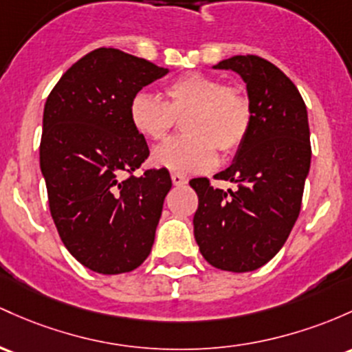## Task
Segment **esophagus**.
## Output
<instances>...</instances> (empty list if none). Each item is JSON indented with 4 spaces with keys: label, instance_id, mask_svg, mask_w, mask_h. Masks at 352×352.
<instances>
[{
    "label": "esophagus",
    "instance_id": "esophagus-1",
    "mask_svg": "<svg viewBox=\"0 0 352 352\" xmlns=\"http://www.w3.org/2000/svg\"><path fill=\"white\" fill-rule=\"evenodd\" d=\"M172 182H173V185H177V187H182V185L187 184L188 180L185 179L184 175H180V173L173 172V173H172Z\"/></svg>",
    "mask_w": 352,
    "mask_h": 352
}]
</instances>
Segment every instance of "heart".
Returning <instances> with one entry per match:
<instances>
[{"mask_svg": "<svg viewBox=\"0 0 352 352\" xmlns=\"http://www.w3.org/2000/svg\"><path fill=\"white\" fill-rule=\"evenodd\" d=\"M165 103L138 91L129 105L133 130L146 140H162L175 118H184V137L170 138L152 152V164L175 173L207 172L217 164V152L232 153L250 129V105L239 88L204 73H187L165 87Z\"/></svg>", "mask_w": 352, "mask_h": 352, "instance_id": "heart-1", "label": "heart"}]
</instances>
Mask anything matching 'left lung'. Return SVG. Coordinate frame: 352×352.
Returning <instances> with one entry per match:
<instances>
[{"label":"left lung","instance_id":"obj_1","mask_svg":"<svg viewBox=\"0 0 352 352\" xmlns=\"http://www.w3.org/2000/svg\"><path fill=\"white\" fill-rule=\"evenodd\" d=\"M244 80L250 129L220 180L234 190L190 180L199 195L194 235L210 265L250 272L276 256L287 241L302 202L311 168L307 108L296 85L261 56H232L214 65Z\"/></svg>","mask_w":352,"mask_h":352}]
</instances>
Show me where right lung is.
Masks as SVG:
<instances>
[{
  "label": "right lung",
  "mask_w": 352,
  "mask_h": 352,
  "mask_svg": "<svg viewBox=\"0 0 352 352\" xmlns=\"http://www.w3.org/2000/svg\"><path fill=\"white\" fill-rule=\"evenodd\" d=\"M167 73L98 48L67 69L45 103L40 168L50 212L69 254L94 272H130L152 250L172 180L165 168L132 175L148 145L133 130L129 105Z\"/></svg>",
  "instance_id": "add662e5"
}]
</instances>
